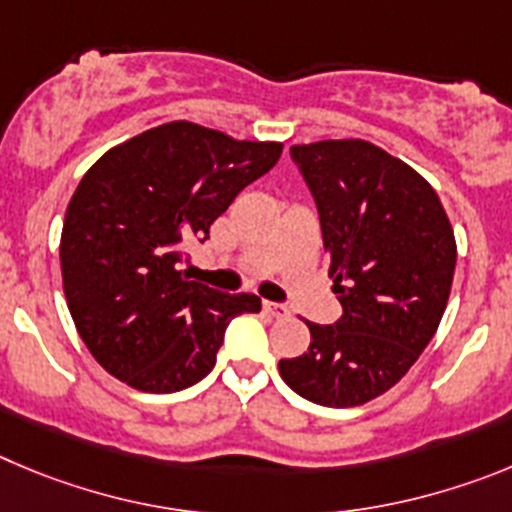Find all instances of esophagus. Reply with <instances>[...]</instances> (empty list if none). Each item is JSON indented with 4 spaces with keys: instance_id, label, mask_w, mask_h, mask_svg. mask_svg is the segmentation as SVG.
<instances>
[{
    "instance_id": "obj_1",
    "label": "esophagus",
    "mask_w": 512,
    "mask_h": 512,
    "mask_svg": "<svg viewBox=\"0 0 512 512\" xmlns=\"http://www.w3.org/2000/svg\"><path fill=\"white\" fill-rule=\"evenodd\" d=\"M262 308H265L270 316H275V319H285V316L290 313L288 306H285V303H278V301H265L262 303Z\"/></svg>"
}]
</instances>
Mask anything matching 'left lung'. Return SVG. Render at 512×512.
<instances>
[{
    "label": "left lung",
    "instance_id": "obj_1",
    "mask_svg": "<svg viewBox=\"0 0 512 512\" xmlns=\"http://www.w3.org/2000/svg\"><path fill=\"white\" fill-rule=\"evenodd\" d=\"M290 158L316 201L344 313L308 324L311 344L280 359V377L311 403L352 408L393 388L434 339L457 242L434 188L372 142L293 145Z\"/></svg>",
    "mask_w": 512,
    "mask_h": 512
}]
</instances>
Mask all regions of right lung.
I'll return each instance as SVG.
<instances>
[{"mask_svg": "<svg viewBox=\"0 0 512 512\" xmlns=\"http://www.w3.org/2000/svg\"><path fill=\"white\" fill-rule=\"evenodd\" d=\"M280 153L168 122L91 165L66 209L61 270L73 324L109 375L142 393L191 388L214 370L229 321L260 311L252 293L188 280L181 262Z\"/></svg>", "mask_w": 512, "mask_h": 512, "instance_id": "add662e5", "label": "right lung"}]
</instances>
